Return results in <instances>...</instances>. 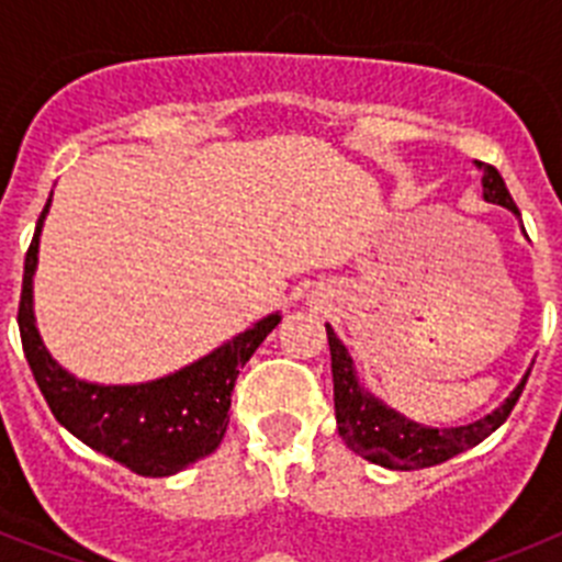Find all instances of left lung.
I'll return each mask as SVG.
<instances>
[{
  "label": "left lung",
  "mask_w": 562,
  "mask_h": 562,
  "mask_svg": "<svg viewBox=\"0 0 562 562\" xmlns=\"http://www.w3.org/2000/svg\"><path fill=\"white\" fill-rule=\"evenodd\" d=\"M484 177V200L495 202V205L509 207L513 213H520L518 205L513 202V193L506 188L504 177L495 166H481ZM326 337H329L331 351V382H335V416L337 430H340L346 448L355 450L362 459L374 461L389 470H422V467H434L441 461L453 459V456L464 453L467 448H475L479 441L498 430L506 422V416L513 414L515 402L520 400V391L526 385V376L520 380L518 389L506 396V402L498 411H493L484 419L464 425V428H422L416 422L405 419L396 411L385 408L380 400L369 394L357 382L355 362H351L349 351L337 340L331 326H326Z\"/></svg>",
  "instance_id": "8db88e82"
}]
</instances>
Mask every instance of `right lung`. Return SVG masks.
Returning a JSON list of instances; mask_svg holds the SVG:
<instances>
[{"instance_id": "obj_1", "label": "right lung", "mask_w": 562, "mask_h": 562, "mask_svg": "<svg viewBox=\"0 0 562 562\" xmlns=\"http://www.w3.org/2000/svg\"><path fill=\"white\" fill-rule=\"evenodd\" d=\"M47 207L49 200L24 256L16 321L27 366L53 416L87 448L146 479L180 473L182 467L211 456L220 448L231 422L227 411L238 369H245V362L276 329L281 315L258 321L252 329L162 380L143 385H95L76 380L47 355L33 321V272Z\"/></svg>"}]
</instances>
